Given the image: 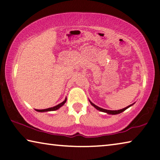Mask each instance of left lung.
Segmentation results:
<instances>
[{
  "label": "left lung",
  "instance_id": "1",
  "mask_svg": "<svg viewBox=\"0 0 160 160\" xmlns=\"http://www.w3.org/2000/svg\"><path fill=\"white\" fill-rule=\"evenodd\" d=\"M90 103H91V104L92 105V106H93V107H95V108H96V109L98 110V111H101V112H107V113H108V114H112V115H116V114L120 113V112H123V111H125V110H126L128 108H129L130 106H132V105H130V106H128V107H125V108H122V109H120V110H118V111H110V110H106V109L101 108H100V107H98V106H96V105H95V104H93V103H91V101H90Z\"/></svg>",
  "mask_w": 160,
  "mask_h": 160
}]
</instances>
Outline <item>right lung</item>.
I'll return each mask as SVG.
<instances>
[{"mask_svg":"<svg viewBox=\"0 0 160 160\" xmlns=\"http://www.w3.org/2000/svg\"><path fill=\"white\" fill-rule=\"evenodd\" d=\"M66 101H67V98L65 99V100L62 102V103H59V104H58L57 105V106H54V107H52V108H47V109H42V110H36L37 111H38V112H44V111H56V110H57V109H59L60 107H62L63 105H64L65 103H66Z\"/></svg>","mask_w":160,"mask_h":160,"instance_id":"obj_1","label":"right lung"}]
</instances>
